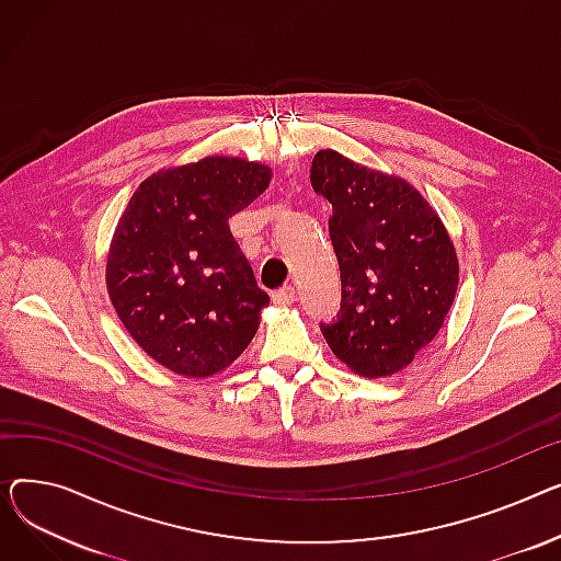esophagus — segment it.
Here are the masks:
<instances>
[{
	"label": "esophagus",
	"instance_id": "1",
	"mask_svg": "<svg viewBox=\"0 0 561 561\" xmlns=\"http://www.w3.org/2000/svg\"><path fill=\"white\" fill-rule=\"evenodd\" d=\"M294 294H296L294 285H283V287L272 291V299H274L276 306H289L294 301Z\"/></svg>",
	"mask_w": 561,
	"mask_h": 561
}]
</instances>
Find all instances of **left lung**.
Returning <instances> with one entry per match:
<instances>
[{"label":"left lung","mask_w":561,"mask_h":561,"mask_svg":"<svg viewBox=\"0 0 561 561\" xmlns=\"http://www.w3.org/2000/svg\"><path fill=\"white\" fill-rule=\"evenodd\" d=\"M310 181L333 206L328 233L342 278L340 312L319 323L321 333L355 374H397L435 340L453 306V242L410 183L333 149L314 156Z\"/></svg>","instance_id":"8db88e82"}]
</instances>
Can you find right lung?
Here are the masks:
<instances>
[{"instance_id": "obj_1", "label": "right lung", "mask_w": 561, "mask_h": 561, "mask_svg": "<svg viewBox=\"0 0 561 561\" xmlns=\"http://www.w3.org/2000/svg\"><path fill=\"white\" fill-rule=\"evenodd\" d=\"M272 170L204 158L149 176L117 224L106 265L126 331L162 367L206 378L251 344L270 294L228 219L267 190Z\"/></svg>"}]
</instances>
